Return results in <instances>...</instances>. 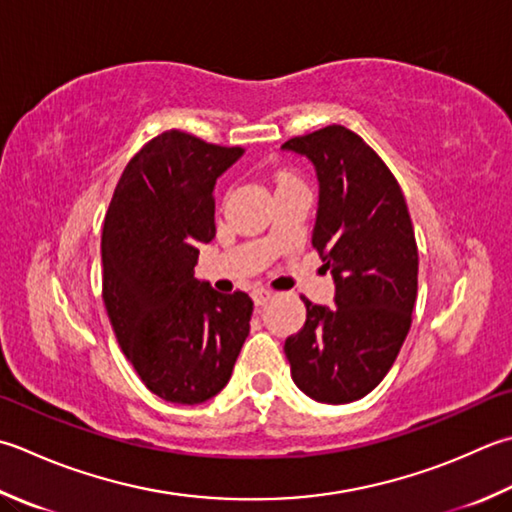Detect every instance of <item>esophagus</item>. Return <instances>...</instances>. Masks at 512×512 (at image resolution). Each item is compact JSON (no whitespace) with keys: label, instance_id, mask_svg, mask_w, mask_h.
<instances>
[{"label":"esophagus","instance_id":"esophagus-1","mask_svg":"<svg viewBox=\"0 0 512 512\" xmlns=\"http://www.w3.org/2000/svg\"><path fill=\"white\" fill-rule=\"evenodd\" d=\"M270 297H273V293H270V290H266V288H257V290H253V302H255V306H257V308H259V306H264Z\"/></svg>","mask_w":512,"mask_h":512}]
</instances>
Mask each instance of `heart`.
Returning a JSON list of instances; mask_svg holds the SVG:
<instances>
[{
	"label": "heart",
	"instance_id": "1",
	"mask_svg": "<svg viewBox=\"0 0 512 512\" xmlns=\"http://www.w3.org/2000/svg\"><path fill=\"white\" fill-rule=\"evenodd\" d=\"M293 175L288 173V170H279L277 173V177H275V182H277V186H282V184H288V182H293Z\"/></svg>",
	"mask_w": 512,
	"mask_h": 512
}]
</instances>
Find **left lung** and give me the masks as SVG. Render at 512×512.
Returning <instances> with one entry per match:
<instances>
[{"label":"left lung","instance_id":"8db88e82","mask_svg":"<svg viewBox=\"0 0 512 512\" xmlns=\"http://www.w3.org/2000/svg\"><path fill=\"white\" fill-rule=\"evenodd\" d=\"M306 155L319 179L313 248L335 279V304L308 302L284 353L293 382L324 404L368 395L395 364L413 322L417 242L402 188L362 137L326 126L282 146Z\"/></svg>","mask_w":512,"mask_h":512}]
</instances>
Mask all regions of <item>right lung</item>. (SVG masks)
Listing matches in <instances>:
<instances>
[{
	"instance_id": "right-lung-1",
	"label": "right lung",
	"mask_w": 512,
	"mask_h": 512,
	"mask_svg": "<svg viewBox=\"0 0 512 512\" xmlns=\"http://www.w3.org/2000/svg\"><path fill=\"white\" fill-rule=\"evenodd\" d=\"M244 148L166 130L130 159L102 233V297L115 337L150 393L202 404L242 350L253 299L197 282V244L215 237L217 177Z\"/></svg>"
}]
</instances>
